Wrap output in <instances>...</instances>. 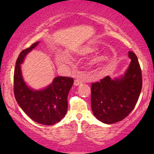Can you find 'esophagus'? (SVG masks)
Here are the masks:
<instances>
[{
    "instance_id": "obj_1",
    "label": "esophagus",
    "mask_w": 154,
    "mask_h": 154,
    "mask_svg": "<svg viewBox=\"0 0 154 154\" xmlns=\"http://www.w3.org/2000/svg\"><path fill=\"white\" fill-rule=\"evenodd\" d=\"M82 83H83V82H82L81 80H80V79H76L74 81V85H75V86L81 85V84H82Z\"/></svg>"
}]
</instances>
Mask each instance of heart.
Wrapping results in <instances>:
<instances>
[{"mask_svg": "<svg viewBox=\"0 0 154 154\" xmlns=\"http://www.w3.org/2000/svg\"><path fill=\"white\" fill-rule=\"evenodd\" d=\"M83 51L84 52H86V53H88V52H92V50L90 48L85 47L83 48ZM56 60L59 64H66V63L68 62V57H67V56L65 54L61 53V54H57V56L56 57Z\"/></svg>", "mask_w": 154, "mask_h": 154, "instance_id": "1", "label": "heart"}]
</instances>
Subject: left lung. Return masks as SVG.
I'll use <instances>...</instances> for the list:
<instances>
[{
	"mask_svg": "<svg viewBox=\"0 0 154 154\" xmlns=\"http://www.w3.org/2000/svg\"><path fill=\"white\" fill-rule=\"evenodd\" d=\"M131 62L120 79L106 76L91 85V107L94 116L106 124L121 121L133 110L142 87V71L136 54L128 52Z\"/></svg>",
	"mask_w": 154,
	"mask_h": 154,
	"instance_id": "left-lung-1",
	"label": "left lung"
}]
</instances>
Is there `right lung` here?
Listing matches in <instances>:
<instances>
[{"mask_svg": "<svg viewBox=\"0 0 154 154\" xmlns=\"http://www.w3.org/2000/svg\"><path fill=\"white\" fill-rule=\"evenodd\" d=\"M39 42L22 50L16 61L14 73V94L24 113L38 123L52 125L64 117L68 108L67 97L73 84V78L58 76L45 89L33 90L23 80L20 64L25 56Z\"/></svg>", "mask_w": 154, "mask_h": 154, "instance_id": "right-lung-1", "label": "right lung"}]
</instances>
